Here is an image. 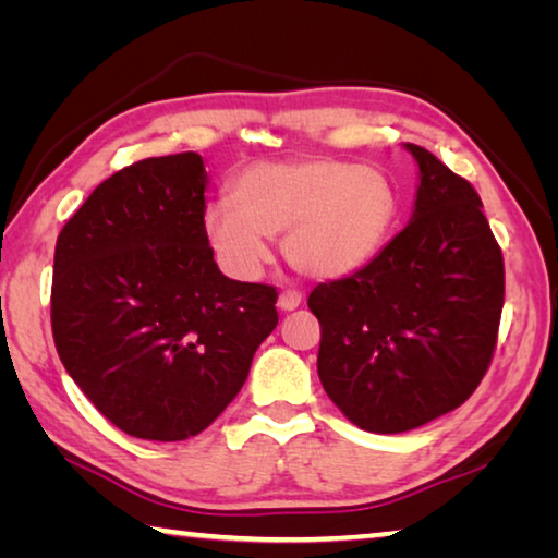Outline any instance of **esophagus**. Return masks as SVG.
<instances>
[{"label":"esophagus","mask_w":558,"mask_h":558,"mask_svg":"<svg viewBox=\"0 0 558 558\" xmlns=\"http://www.w3.org/2000/svg\"><path fill=\"white\" fill-rule=\"evenodd\" d=\"M300 302H302V292H298V290H286V292H280L278 307L286 310V313H290V310L300 307Z\"/></svg>","instance_id":"1"}]
</instances>
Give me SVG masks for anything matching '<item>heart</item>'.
<instances>
[{"mask_svg": "<svg viewBox=\"0 0 558 558\" xmlns=\"http://www.w3.org/2000/svg\"><path fill=\"white\" fill-rule=\"evenodd\" d=\"M399 196L374 167L335 157L258 162L233 179L231 199L206 206L204 233L235 280H256L270 260V235L310 278L352 276L376 258L393 231Z\"/></svg>", "mask_w": 558, "mask_h": 558, "instance_id": "obj_1", "label": "heart"}]
</instances>
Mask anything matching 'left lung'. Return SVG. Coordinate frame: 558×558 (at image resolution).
I'll return each instance as SVG.
<instances>
[{"label":"left lung","mask_w":558,"mask_h":558,"mask_svg":"<svg viewBox=\"0 0 558 558\" xmlns=\"http://www.w3.org/2000/svg\"><path fill=\"white\" fill-rule=\"evenodd\" d=\"M421 172L411 223L349 278L319 282L317 374L369 433L458 409L483 381L505 305V260L468 179L405 143Z\"/></svg>","instance_id":"left-lung-1"}]
</instances>
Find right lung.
Masks as SVG:
<instances>
[{"label":"right lung","instance_id":"obj_1","mask_svg":"<svg viewBox=\"0 0 558 558\" xmlns=\"http://www.w3.org/2000/svg\"><path fill=\"white\" fill-rule=\"evenodd\" d=\"M204 189L196 153L143 159L98 184L56 241V352L132 438L174 442L209 428L278 325L276 288L216 266Z\"/></svg>","mask_w":558,"mask_h":558}]
</instances>
